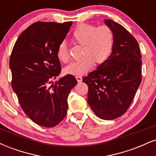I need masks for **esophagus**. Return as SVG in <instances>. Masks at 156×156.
<instances>
[{"label":"esophagus","mask_w":156,"mask_h":156,"mask_svg":"<svg viewBox=\"0 0 156 156\" xmlns=\"http://www.w3.org/2000/svg\"><path fill=\"white\" fill-rule=\"evenodd\" d=\"M76 78L77 80H78V82H81L82 81V77L80 76H77Z\"/></svg>","instance_id":"esophagus-1"}]
</instances>
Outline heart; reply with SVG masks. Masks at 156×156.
I'll return each mask as SVG.
<instances>
[{
	"instance_id": "obj_1",
	"label": "heart",
	"mask_w": 156,
	"mask_h": 156,
	"mask_svg": "<svg viewBox=\"0 0 156 156\" xmlns=\"http://www.w3.org/2000/svg\"><path fill=\"white\" fill-rule=\"evenodd\" d=\"M71 37L76 44L83 45V58L69 64L64 69L67 74L80 76L87 73L92 69L94 62L97 64L104 63L112 53L114 34L108 26L97 28L94 25L81 23L75 28ZM56 55L64 63L69 62L70 55L64 42L58 44Z\"/></svg>"
}]
</instances>
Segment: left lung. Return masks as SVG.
Masks as SVG:
<instances>
[{"label":"left lung","instance_id":"obj_1","mask_svg":"<svg viewBox=\"0 0 156 156\" xmlns=\"http://www.w3.org/2000/svg\"><path fill=\"white\" fill-rule=\"evenodd\" d=\"M105 23L114 34L112 53L83 81L88 86L92 110L101 119L111 120L122 116L132 103L141 81V55L129 31L110 19Z\"/></svg>","mask_w":156,"mask_h":156}]
</instances>
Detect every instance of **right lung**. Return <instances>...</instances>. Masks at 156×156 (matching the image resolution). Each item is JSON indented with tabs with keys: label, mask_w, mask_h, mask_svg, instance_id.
<instances>
[{
	"label": "right lung",
	"mask_w": 156,
	"mask_h": 156,
	"mask_svg": "<svg viewBox=\"0 0 156 156\" xmlns=\"http://www.w3.org/2000/svg\"><path fill=\"white\" fill-rule=\"evenodd\" d=\"M73 22H37L16 41L9 59L12 87L20 105L37 125L54 127L67 113V98L77 84L73 75H67L51 85L61 73L56 55Z\"/></svg>",
	"instance_id": "1"
}]
</instances>
